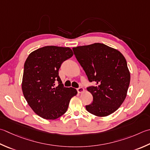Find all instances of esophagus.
I'll use <instances>...</instances> for the list:
<instances>
[{
	"label": "esophagus",
	"instance_id": "esophagus-1",
	"mask_svg": "<svg viewBox=\"0 0 150 150\" xmlns=\"http://www.w3.org/2000/svg\"><path fill=\"white\" fill-rule=\"evenodd\" d=\"M77 90L78 93H83V92H84V89L83 88V87H79V88H77Z\"/></svg>",
	"mask_w": 150,
	"mask_h": 150
}]
</instances>
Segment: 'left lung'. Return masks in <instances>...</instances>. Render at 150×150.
I'll return each instance as SVG.
<instances>
[{
	"label": "left lung",
	"instance_id": "8db88e82",
	"mask_svg": "<svg viewBox=\"0 0 150 150\" xmlns=\"http://www.w3.org/2000/svg\"><path fill=\"white\" fill-rule=\"evenodd\" d=\"M73 51L89 81L96 83L87 88L93 96V102L86 106L87 111L99 117L112 114L124 101L130 83L124 55L99 43L76 47Z\"/></svg>",
	"mask_w": 150,
	"mask_h": 150
}]
</instances>
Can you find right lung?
I'll return each instance as SVG.
<instances>
[{
    "mask_svg": "<svg viewBox=\"0 0 150 150\" xmlns=\"http://www.w3.org/2000/svg\"><path fill=\"white\" fill-rule=\"evenodd\" d=\"M73 55L69 47L45 46L32 52L24 65L22 90L34 112L46 120H55L65 113L77 91L64 87L58 70ZM59 85L55 87L54 82Z\"/></svg>",
    "mask_w": 150,
    "mask_h": 150,
    "instance_id": "add662e5",
    "label": "right lung"
}]
</instances>
